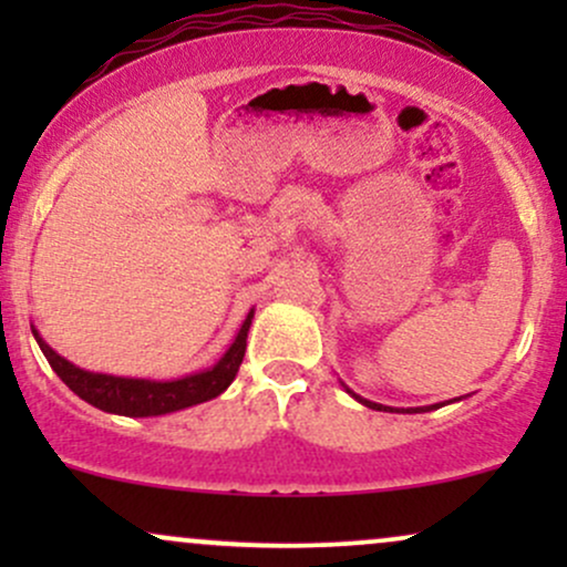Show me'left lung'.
Returning <instances> with one entry per match:
<instances>
[{
	"label": "left lung",
	"instance_id": "left-lung-1",
	"mask_svg": "<svg viewBox=\"0 0 567 567\" xmlns=\"http://www.w3.org/2000/svg\"><path fill=\"white\" fill-rule=\"evenodd\" d=\"M343 389H347V392L354 396L357 402H360V405H365V408H370V410H383V413H429V410H437V408H442L445 405V402H437V405H426V408H389V405H379V402H370V400H365V396H360V394H354L351 392V389L347 386V383H341ZM461 400V396H458Z\"/></svg>",
	"mask_w": 567,
	"mask_h": 567
}]
</instances>
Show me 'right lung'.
I'll use <instances>...</instances> for the list:
<instances>
[{
	"label": "right lung",
	"instance_id": "1",
	"mask_svg": "<svg viewBox=\"0 0 567 567\" xmlns=\"http://www.w3.org/2000/svg\"><path fill=\"white\" fill-rule=\"evenodd\" d=\"M252 315L256 309L247 311L243 328L234 336L231 347L224 351V357L213 368L199 370V373L184 375V379L171 381H154V379H127V375H112V373H93V370L76 368L66 357L58 351L39 336V330L31 324L39 349L48 357L50 368L55 370L61 379L76 396L84 402L103 410V413L114 415H130V419H148V415H165L184 410L199 402L213 400V396L224 394L229 383L237 375L239 365H243L245 347H247V330L252 324Z\"/></svg>",
	"mask_w": 567,
	"mask_h": 567
}]
</instances>
